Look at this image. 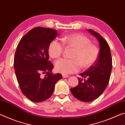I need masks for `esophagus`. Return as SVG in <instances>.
<instances>
[{
  "label": "esophagus",
  "mask_w": 125,
  "mask_h": 125,
  "mask_svg": "<svg viewBox=\"0 0 125 125\" xmlns=\"http://www.w3.org/2000/svg\"><path fill=\"white\" fill-rule=\"evenodd\" d=\"M62 77H63V78H68V77H69V76H68V75H65V74H63V75H62Z\"/></svg>",
  "instance_id": "1"
}]
</instances>
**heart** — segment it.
<instances>
[{
	"label": "heart",
	"instance_id": "obj_1",
	"mask_svg": "<svg viewBox=\"0 0 125 125\" xmlns=\"http://www.w3.org/2000/svg\"><path fill=\"white\" fill-rule=\"evenodd\" d=\"M63 42L69 47L75 48L72 60L61 59L55 63L56 70L63 74L77 72L80 66L87 68L94 64L98 58L99 51L95 45L91 43L88 37L80 33H71L63 38ZM64 46L57 40H53L48 46V52L52 58H58L62 54Z\"/></svg>",
	"mask_w": 125,
	"mask_h": 125
}]
</instances>
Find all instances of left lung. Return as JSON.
Wrapping results in <instances>:
<instances>
[{
    "label": "left lung",
    "mask_w": 125,
    "mask_h": 125,
    "mask_svg": "<svg viewBox=\"0 0 125 125\" xmlns=\"http://www.w3.org/2000/svg\"><path fill=\"white\" fill-rule=\"evenodd\" d=\"M87 30L99 42V58L87 71L80 74L84 79L78 78V85L71 89L73 95L84 102H90L102 94L109 84L112 69L111 51L107 42L98 32L92 29Z\"/></svg>",
    "instance_id": "8db88e82"
}]
</instances>
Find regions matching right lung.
I'll use <instances>...</instances> for the list:
<instances>
[{
	"label": "right lung",
	"mask_w": 125,
	"mask_h": 125,
	"mask_svg": "<svg viewBox=\"0 0 125 125\" xmlns=\"http://www.w3.org/2000/svg\"><path fill=\"white\" fill-rule=\"evenodd\" d=\"M57 30L37 27L29 31L19 43L15 54L14 67L22 94L35 103L45 101L52 96L55 84L62 78L53 74L48 48L57 36Z\"/></svg>",
	"instance_id": "right-lung-1"
}]
</instances>
